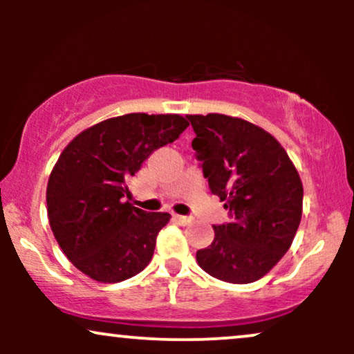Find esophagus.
Wrapping results in <instances>:
<instances>
[{
  "label": "esophagus",
  "mask_w": 354,
  "mask_h": 354,
  "mask_svg": "<svg viewBox=\"0 0 354 354\" xmlns=\"http://www.w3.org/2000/svg\"><path fill=\"white\" fill-rule=\"evenodd\" d=\"M174 219H176L178 223H180L181 226H188L191 221H193V218L189 216H183V214H174Z\"/></svg>",
  "instance_id": "esophagus-1"
}]
</instances>
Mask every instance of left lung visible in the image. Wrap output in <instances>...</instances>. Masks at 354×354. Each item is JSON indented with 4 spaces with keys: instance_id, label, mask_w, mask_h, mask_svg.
Here are the masks:
<instances>
[{
    "instance_id": "obj_1",
    "label": "left lung",
    "mask_w": 354,
    "mask_h": 354,
    "mask_svg": "<svg viewBox=\"0 0 354 354\" xmlns=\"http://www.w3.org/2000/svg\"><path fill=\"white\" fill-rule=\"evenodd\" d=\"M186 118L211 193L233 216L213 226L214 239L196 253L198 265L223 281L253 283L293 243L303 213L301 178L279 141L259 126L219 113Z\"/></svg>"
}]
</instances>
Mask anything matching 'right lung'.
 <instances>
[{
	"instance_id": "obj_1",
	"label": "right lung",
	"mask_w": 354,
	"mask_h": 354,
	"mask_svg": "<svg viewBox=\"0 0 354 354\" xmlns=\"http://www.w3.org/2000/svg\"><path fill=\"white\" fill-rule=\"evenodd\" d=\"M188 124L181 115L129 113L89 126L63 149L48 180V219L81 273L118 283L148 266L171 216L133 206L128 180Z\"/></svg>"
}]
</instances>
